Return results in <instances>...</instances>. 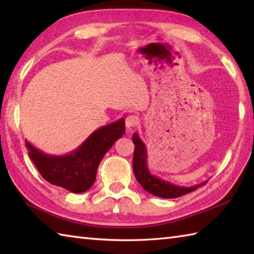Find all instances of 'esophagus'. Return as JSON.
Here are the masks:
<instances>
[{"label":"esophagus","instance_id":"34e87169","mask_svg":"<svg viewBox=\"0 0 254 254\" xmlns=\"http://www.w3.org/2000/svg\"><path fill=\"white\" fill-rule=\"evenodd\" d=\"M139 122V119L136 116H128L126 119V126L127 128L135 127Z\"/></svg>","mask_w":254,"mask_h":254}]
</instances>
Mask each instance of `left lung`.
<instances>
[{
  "instance_id": "8db88e82",
  "label": "left lung",
  "mask_w": 254,
  "mask_h": 254,
  "mask_svg": "<svg viewBox=\"0 0 254 254\" xmlns=\"http://www.w3.org/2000/svg\"><path fill=\"white\" fill-rule=\"evenodd\" d=\"M133 143L135 145L133 156L134 175H135L136 180L143 187L144 190H146L150 194H153V195L164 198H176L196 190L197 188L204 186L207 182L205 181L201 183V185L186 188L172 185V183L160 179V178L154 177L147 168L146 147H145L142 139L137 135V133L133 134Z\"/></svg>"
}]
</instances>
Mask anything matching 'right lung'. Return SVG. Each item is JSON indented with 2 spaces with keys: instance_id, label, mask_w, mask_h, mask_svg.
<instances>
[{
  "instance_id": "obj_1",
  "label": "right lung",
  "mask_w": 254,
  "mask_h": 254,
  "mask_svg": "<svg viewBox=\"0 0 254 254\" xmlns=\"http://www.w3.org/2000/svg\"><path fill=\"white\" fill-rule=\"evenodd\" d=\"M124 133L126 123L120 119L96 130L76 150L64 156L47 155L27 139L25 145L45 180L73 193H82L94 185L102 157Z\"/></svg>"
}]
</instances>
